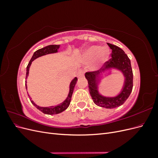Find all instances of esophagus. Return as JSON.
<instances>
[{
  "label": "esophagus",
  "mask_w": 158,
  "mask_h": 158,
  "mask_svg": "<svg viewBox=\"0 0 158 158\" xmlns=\"http://www.w3.org/2000/svg\"><path fill=\"white\" fill-rule=\"evenodd\" d=\"M84 71L82 70V69H80L78 72L77 73V76L78 78H80V77H82V76H84Z\"/></svg>",
  "instance_id": "esophagus-1"
}]
</instances>
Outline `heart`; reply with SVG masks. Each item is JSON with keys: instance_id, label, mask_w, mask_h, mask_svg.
Wrapping results in <instances>:
<instances>
[{"instance_id": "b5f03b06", "label": "heart", "mask_w": 158, "mask_h": 158, "mask_svg": "<svg viewBox=\"0 0 158 158\" xmlns=\"http://www.w3.org/2000/svg\"><path fill=\"white\" fill-rule=\"evenodd\" d=\"M99 57L100 63H105L109 59V51L107 49H103L101 46L94 45L89 47L85 51L84 57L86 60H93L97 57Z\"/></svg>"}]
</instances>
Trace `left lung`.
<instances>
[{
	"label": "left lung",
	"instance_id": "left-lung-1",
	"mask_svg": "<svg viewBox=\"0 0 158 158\" xmlns=\"http://www.w3.org/2000/svg\"><path fill=\"white\" fill-rule=\"evenodd\" d=\"M107 45L112 50L111 58L106 63V68L105 70L114 68L121 70L123 73L125 80L121 94L114 98L104 97L99 94L98 90V77L100 74L99 70L87 72L85 76L88 80L89 94L94 103L99 107L113 109L121 106L130 95L133 87V73L131 60L124 51L114 45L108 43Z\"/></svg>",
	"mask_w": 158,
	"mask_h": 158
}]
</instances>
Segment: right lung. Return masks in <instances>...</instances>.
<instances>
[{
    "mask_svg": "<svg viewBox=\"0 0 158 158\" xmlns=\"http://www.w3.org/2000/svg\"><path fill=\"white\" fill-rule=\"evenodd\" d=\"M60 47V45H50L48 46H46L44 48H41L40 49H38L37 51H36L34 53H33L31 59L30 60V61L28 63L27 68H26V78H27L28 74H29V69L30 67V65L31 64V62L33 60H34L35 59L38 58V57L41 56L43 55H45L47 54H50V53H54V52H56L58 51V49H59ZM77 78H74L70 84V90H69V93L68 95V97L66 98L64 101L61 103L57 106H51V107H40L37 106V105L33 102L31 98H30V97L29 96V98L30 99V101L31 102V103L37 109H39L40 111H41L42 113H44L45 114H58L60 113L61 112L64 111L65 109H66L68 108V107L69 106L70 101H71V98L72 95H73V93L74 91V88L75 85L76 84V82H77ZM26 88L27 89V85L26 84Z\"/></svg>",
    "mask_w": 158,
    "mask_h": 158,
    "instance_id": "obj_1",
    "label": "right lung"
}]
</instances>
